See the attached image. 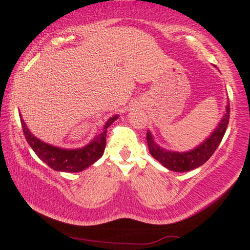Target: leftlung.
I'll list each match as a JSON object with an SVG mask.
<instances>
[{
  "mask_svg": "<svg viewBox=\"0 0 250 250\" xmlns=\"http://www.w3.org/2000/svg\"><path fill=\"white\" fill-rule=\"evenodd\" d=\"M229 113H230V105L228 102L225 116L222 117L213 134L193 150L186 151V153H177V151H170L161 148L155 143L151 134L147 131V143L151 156L161 163L163 167L168 168L169 170L179 171V173L193 170V169L200 167L210 159V156L222 141L229 123Z\"/></svg>",
  "mask_w": 250,
  "mask_h": 250,
  "instance_id": "8db88e82",
  "label": "left lung"
}]
</instances>
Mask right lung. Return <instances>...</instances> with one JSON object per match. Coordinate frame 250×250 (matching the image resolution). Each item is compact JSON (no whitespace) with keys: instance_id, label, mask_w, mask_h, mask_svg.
<instances>
[{"instance_id":"1","label":"right lung","mask_w":250,"mask_h":250,"mask_svg":"<svg viewBox=\"0 0 250 250\" xmlns=\"http://www.w3.org/2000/svg\"><path fill=\"white\" fill-rule=\"evenodd\" d=\"M21 117V125L23 129L25 140L35 151V154L45 165L56 171H67V173H77L84 170L89 166L95 163L103 155L105 148V136L107 128L117 119V115L110 117L104 125L103 131L97 135L89 145L79 149H62L54 147L48 143L42 142L30 133L25 123Z\"/></svg>"}]
</instances>
